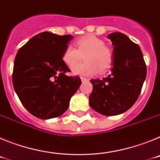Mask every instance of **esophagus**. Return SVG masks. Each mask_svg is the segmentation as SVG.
<instances>
[{"mask_svg":"<svg viewBox=\"0 0 160 160\" xmlns=\"http://www.w3.org/2000/svg\"><path fill=\"white\" fill-rule=\"evenodd\" d=\"M81 80H82V82H87V81H88L89 79L86 78H83V77H81Z\"/></svg>","mask_w":160,"mask_h":160,"instance_id":"obj_1","label":"esophagus"}]
</instances>
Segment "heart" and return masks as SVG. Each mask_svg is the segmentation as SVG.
Returning a JSON list of instances; mask_svg holds the SVG:
<instances>
[{"instance_id":"1","label":"heart","mask_w":160,"mask_h":160,"mask_svg":"<svg viewBox=\"0 0 160 160\" xmlns=\"http://www.w3.org/2000/svg\"><path fill=\"white\" fill-rule=\"evenodd\" d=\"M76 49L73 46H66L62 59L69 67H72L85 58L86 62L72 68V72L78 75H93L99 70L104 72L111 67L113 56L105 42L94 35H86L76 41Z\"/></svg>"}]
</instances>
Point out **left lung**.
<instances>
[{
    "label": "left lung",
    "instance_id": "8db88e82",
    "mask_svg": "<svg viewBox=\"0 0 160 160\" xmlns=\"http://www.w3.org/2000/svg\"><path fill=\"white\" fill-rule=\"evenodd\" d=\"M114 46L111 73L102 79H91L89 97L91 108L107 116L129 110L140 94L147 76V66L140 47L122 32L107 36Z\"/></svg>",
    "mask_w": 160,
    "mask_h": 160
}]
</instances>
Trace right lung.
I'll return each instance as SVG.
<instances>
[{"instance_id":"add662e5","label":"right lung","mask_w":160,"mask_h":160,"mask_svg":"<svg viewBox=\"0 0 160 160\" xmlns=\"http://www.w3.org/2000/svg\"><path fill=\"white\" fill-rule=\"evenodd\" d=\"M72 35L42 32L18 50L12 84L20 101L30 114L42 119L66 112L70 100L81 85L78 76H67L70 70L62 56Z\"/></svg>"}]
</instances>
